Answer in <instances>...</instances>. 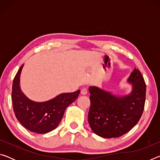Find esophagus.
Returning a JSON list of instances; mask_svg holds the SVG:
<instances>
[{
	"mask_svg": "<svg viewBox=\"0 0 160 160\" xmlns=\"http://www.w3.org/2000/svg\"><path fill=\"white\" fill-rule=\"evenodd\" d=\"M81 94H83V95H85V94H88V89L86 88H83L82 90H81Z\"/></svg>",
	"mask_w": 160,
	"mask_h": 160,
	"instance_id": "esophagus-1",
	"label": "esophagus"
}]
</instances>
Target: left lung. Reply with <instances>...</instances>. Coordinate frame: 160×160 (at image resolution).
<instances>
[{
    "label": "left lung",
    "mask_w": 160,
    "mask_h": 160,
    "mask_svg": "<svg viewBox=\"0 0 160 160\" xmlns=\"http://www.w3.org/2000/svg\"><path fill=\"white\" fill-rule=\"evenodd\" d=\"M132 91L125 96H116L95 86L89 88L90 108L88 122L94 133L104 138L120 137L138 122L144 110L146 85L138 69L128 78Z\"/></svg>",
    "instance_id": "left-lung-1"
}]
</instances>
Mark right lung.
<instances>
[{
	"mask_svg": "<svg viewBox=\"0 0 160 160\" xmlns=\"http://www.w3.org/2000/svg\"><path fill=\"white\" fill-rule=\"evenodd\" d=\"M22 65L13 80L12 102L18 120L25 128L37 133H47L55 129L63 118L65 110L78 98L80 90L63 93L48 101H32L22 92L20 78Z\"/></svg>",
	"mask_w": 160,
	"mask_h": 160,
	"instance_id": "obj_1",
	"label": "right lung"
}]
</instances>
